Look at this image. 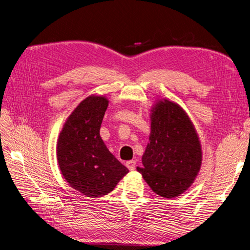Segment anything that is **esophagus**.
I'll use <instances>...</instances> for the list:
<instances>
[{"mask_svg":"<svg viewBox=\"0 0 250 250\" xmlns=\"http://www.w3.org/2000/svg\"><path fill=\"white\" fill-rule=\"evenodd\" d=\"M135 164H137V163H135V161H129V162L126 163V166L130 171H133L135 169Z\"/></svg>","mask_w":250,"mask_h":250,"instance_id":"1","label":"esophagus"}]
</instances>
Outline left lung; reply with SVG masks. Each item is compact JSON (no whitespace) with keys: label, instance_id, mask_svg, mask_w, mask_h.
Here are the masks:
<instances>
[{"label":"left lung","instance_id":"obj_1","mask_svg":"<svg viewBox=\"0 0 250 250\" xmlns=\"http://www.w3.org/2000/svg\"><path fill=\"white\" fill-rule=\"evenodd\" d=\"M201 146L193 123L178 104L158 101L151 115L142 174L152 191L173 198L190 187L200 170Z\"/></svg>","mask_w":250,"mask_h":250}]
</instances>
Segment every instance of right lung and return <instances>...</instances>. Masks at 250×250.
<instances>
[{
	"label": "right lung",
	"instance_id": "obj_1",
	"mask_svg": "<svg viewBox=\"0 0 250 250\" xmlns=\"http://www.w3.org/2000/svg\"><path fill=\"white\" fill-rule=\"evenodd\" d=\"M107 106L105 97H87L67 118L57 142V161L63 177L87 197L110 193L128 173L100 137Z\"/></svg>",
	"mask_w": 250,
	"mask_h": 250
}]
</instances>
